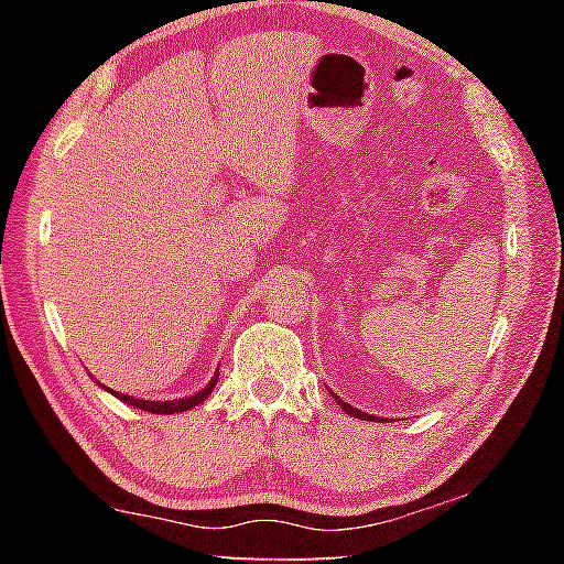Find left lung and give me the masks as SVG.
Returning <instances> with one entry per match:
<instances>
[{
  "instance_id": "1",
  "label": "left lung",
  "mask_w": 564,
  "mask_h": 564,
  "mask_svg": "<svg viewBox=\"0 0 564 564\" xmlns=\"http://www.w3.org/2000/svg\"><path fill=\"white\" fill-rule=\"evenodd\" d=\"M333 398H336V403H338L343 410H346L348 415H352V417H360V420H376L373 415H368V413H360V410H358V408H352L350 403H343V400H340L336 393H333Z\"/></svg>"
}]
</instances>
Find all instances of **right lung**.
<instances>
[{
	"instance_id": "1",
	"label": "right lung",
	"mask_w": 564,
	"mask_h": 564,
	"mask_svg": "<svg viewBox=\"0 0 564 564\" xmlns=\"http://www.w3.org/2000/svg\"><path fill=\"white\" fill-rule=\"evenodd\" d=\"M216 383H218V370L214 373V378L208 380V383L198 390V393H194V395H186V398H176V400H144V398H133V395H123V393H117V390H111V388H104L101 383V388L107 390V393H111L113 398H119V400H123V403H129V405H133V408H139V410H147V413H156V415H174V413H184V410H191V408H196L198 403H204V400L212 395V390L216 388Z\"/></svg>"
}]
</instances>
